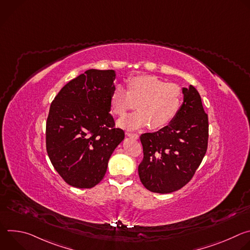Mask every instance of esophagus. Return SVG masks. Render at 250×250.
Masks as SVG:
<instances>
[{"label":"esophagus","instance_id":"obj_1","mask_svg":"<svg viewBox=\"0 0 250 250\" xmlns=\"http://www.w3.org/2000/svg\"><path fill=\"white\" fill-rule=\"evenodd\" d=\"M125 134H126V136H128V137H130V138H133V139H138V137H139V135H138V134H136V133L126 132Z\"/></svg>","mask_w":250,"mask_h":250}]
</instances>
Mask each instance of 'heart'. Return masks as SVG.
Here are the masks:
<instances>
[{
    "label": "heart",
    "instance_id": "1",
    "mask_svg": "<svg viewBox=\"0 0 250 250\" xmlns=\"http://www.w3.org/2000/svg\"><path fill=\"white\" fill-rule=\"evenodd\" d=\"M182 104V90L154 75H140L127 80V91L117 86L111 94L110 105L114 115L123 117L137 106L138 111L118 122L126 129H136L150 124L153 129L162 128L176 118Z\"/></svg>",
    "mask_w": 250,
    "mask_h": 250
}]
</instances>
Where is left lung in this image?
Instances as JSON below:
<instances>
[{"instance_id":"1","label":"left lung","mask_w":250,"mask_h":250,"mask_svg":"<svg viewBox=\"0 0 250 250\" xmlns=\"http://www.w3.org/2000/svg\"><path fill=\"white\" fill-rule=\"evenodd\" d=\"M183 103L171 124L140 135L144 160L138 175L144 186L168 194L185 186L200 166L208 147V122L197 89L182 88Z\"/></svg>"}]
</instances>
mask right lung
Segmentation results:
<instances>
[{"mask_svg": "<svg viewBox=\"0 0 250 250\" xmlns=\"http://www.w3.org/2000/svg\"><path fill=\"white\" fill-rule=\"evenodd\" d=\"M115 79V70L89 69L68 82L51 103L47 154L63 180L75 188L99 184L111 155L125 139L110 114Z\"/></svg>", "mask_w": 250, "mask_h": 250, "instance_id": "obj_1", "label": "right lung"}]
</instances>
